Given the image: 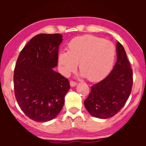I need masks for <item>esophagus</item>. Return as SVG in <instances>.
Returning <instances> with one entry per match:
<instances>
[{"mask_svg": "<svg viewBox=\"0 0 146 146\" xmlns=\"http://www.w3.org/2000/svg\"><path fill=\"white\" fill-rule=\"evenodd\" d=\"M70 84L71 87H74L77 85V83L75 82H74V81H70Z\"/></svg>", "mask_w": 146, "mask_h": 146, "instance_id": "34e87169", "label": "esophagus"}]
</instances>
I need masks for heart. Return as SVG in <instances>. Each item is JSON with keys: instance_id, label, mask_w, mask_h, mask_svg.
I'll return each mask as SVG.
<instances>
[{"instance_id": "b5f03b06", "label": "heart", "mask_w": 146, "mask_h": 146, "mask_svg": "<svg viewBox=\"0 0 146 146\" xmlns=\"http://www.w3.org/2000/svg\"><path fill=\"white\" fill-rule=\"evenodd\" d=\"M115 52V46L110 41L89 35L77 36L68 43V51L59 53L60 72L68 76L79 63L81 76H86L92 82L99 81L112 68Z\"/></svg>"}]
</instances>
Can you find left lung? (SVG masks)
Masks as SVG:
<instances>
[{
  "mask_svg": "<svg viewBox=\"0 0 146 146\" xmlns=\"http://www.w3.org/2000/svg\"><path fill=\"white\" fill-rule=\"evenodd\" d=\"M117 61L107 77L91 87L84 101L87 111L95 117H113L124 106L133 84L132 69L126 53L119 42L116 44Z\"/></svg>",
  "mask_w": 146,
  "mask_h": 146,
  "instance_id": "obj_1",
  "label": "left lung"
}]
</instances>
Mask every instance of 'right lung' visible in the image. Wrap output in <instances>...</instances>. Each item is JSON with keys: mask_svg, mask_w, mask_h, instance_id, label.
I'll use <instances>...</instances> for the list:
<instances>
[{"mask_svg": "<svg viewBox=\"0 0 146 146\" xmlns=\"http://www.w3.org/2000/svg\"><path fill=\"white\" fill-rule=\"evenodd\" d=\"M60 34H40L24 47L14 74L18 104L30 119L45 122L54 118L70 90L68 80L54 70L58 65Z\"/></svg>", "mask_w": 146, "mask_h": 146, "instance_id": "add662e5", "label": "right lung"}]
</instances>
